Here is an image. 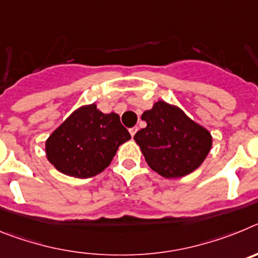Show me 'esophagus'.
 I'll list each match as a JSON object with an SVG mask.
<instances>
[{"mask_svg":"<svg viewBox=\"0 0 258 258\" xmlns=\"http://www.w3.org/2000/svg\"><path fill=\"white\" fill-rule=\"evenodd\" d=\"M137 131H138V126L131 127V129H129V133H131V136H132V137H134V136H136Z\"/></svg>","mask_w":258,"mask_h":258,"instance_id":"34e87169","label":"esophagus"}]
</instances>
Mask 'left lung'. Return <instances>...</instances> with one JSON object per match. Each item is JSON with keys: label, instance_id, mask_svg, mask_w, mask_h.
<instances>
[{"label": "left lung", "instance_id": "left-lung-1", "mask_svg": "<svg viewBox=\"0 0 258 258\" xmlns=\"http://www.w3.org/2000/svg\"><path fill=\"white\" fill-rule=\"evenodd\" d=\"M142 120L147 126L137 132L134 141L150 168L165 178L190 174L211 151V133L179 107L157 101Z\"/></svg>", "mask_w": 258, "mask_h": 258}]
</instances>
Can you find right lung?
Returning <instances> with one entry per match:
<instances>
[{"label":"right lung","instance_id":"right-lung-1","mask_svg":"<svg viewBox=\"0 0 258 258\" xmlns=\"http://www.w3.org/2000/svg\"><path fill=\"white\" fill-rule=\"evenodd\" d=\"M131 140L115 112L88 104L71 113L45 143L47 160L63 174L90 178L111 164L118 146Z\"/></svg>","mask_w":258,"mask_h":258}]
</instances>
